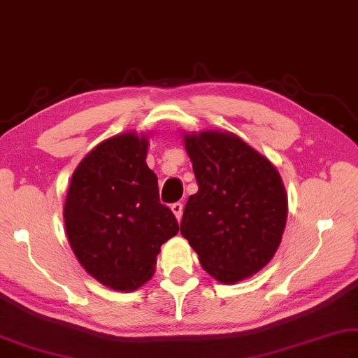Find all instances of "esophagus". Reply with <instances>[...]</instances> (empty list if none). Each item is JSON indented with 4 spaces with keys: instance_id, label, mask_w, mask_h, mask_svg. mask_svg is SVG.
Here are the masks:
<instances>
[{
    "instance_id": "34e87169",
    "label": "esophagus",
    "mask_w": 358,
    "mask_h": 358,
    "mask_svg": "<svg viewBox=\"0 0 358 358\" xmlns=\"http://www.w3.org/2000/svg\"><path fill=\"white\" fill-rule=\"evenodd\" d=\"M171 210H173V214H174V217L178 218V222L180 220V218H182V212H184V206L180 204V203H174V204H171Z\"/></svg>"
}]
</instances>
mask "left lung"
<instances>
[{
  "instance_id": "obj_1",
  "label": "left lung",
  "mask_w": 358,
  "mask_h": 358,
  "mask_svg": "<svg viewBox=\"0 0 358 358\" xmlns=\"http://www.w3.org/2000/svg\"><path fill=\"white\" fill-rule=\"evenodd\" d=\"M198 192L180 234L210 277L234 285L258 273L280 247L287 195L273 163L231 131H184Z\"/></svg>"
}]
</instances>
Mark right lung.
Here are the masks:
<instances>
[{"label": "right lung", "mask_w": 358, "mask_h": 358, "mask_svg": "<svg viewBox=\"0 0 358 358\" xmlns=\"http://www.w3.org/2000/svg\"><path fill=\"white\" fill-rule=\"evenodd\" d=\"M148 148V135L136 131L97 144L75 168L62 210L75 258L115 291H135L150 280L160 247L179 231L160 204Z\"/></svg>", "instance_id": "add662e5"}]
</instances>
